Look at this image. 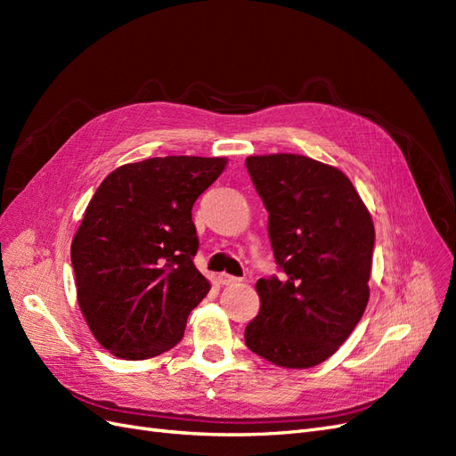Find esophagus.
I'll list each match as a JSON object with an SVG mask.
<instances>
[{"label":"esophagus","mask_w":456,"mask_h":456,"mask_svg":"<svg viewBox=\"0 0 456 456\" xmlns=\"http://www.w3.org/2000/svg\"><path fill=\"white\" fill-rule=\"evenodd\" d=\"M218 281H220V285H236V283H240L241 280H240V278H236V275L220 273V275H218Z\"/></svg>","instance_id":"esophagus-1"}]
</instances>
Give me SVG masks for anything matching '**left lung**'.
I'll return each mask as SVG.
<instances>
[{"label": "left lung", "instance_id": "8db88e82", "mask_svg": "<svg viewBox=\"0 0 456 456\" xmlns=\"http://www.w3.org/2000/svg\"><path fill=\"white\" fill-rule=\"evenodd\" d=\"M245 165L281 272L256 281L260 312L245 344L280 367H314L365 312L375 226L350 178L330 165L297 154L251 156Z\"/></svg>", "mask_w": 456, "mask_h": 456}]
</instances>
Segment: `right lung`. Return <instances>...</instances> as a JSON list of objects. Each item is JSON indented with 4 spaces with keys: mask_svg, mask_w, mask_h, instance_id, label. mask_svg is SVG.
I'll return each mask as SVG.
<instances>
[{
    "mask_svg": "<svg viewBox=\"0 0 456 456\" xmlns=\"http://www.w3.org/2000/svg\"><path fill=\"white\" fill-rule=\"evenodd\" d=\"M224 158L167 156L121 165L96 188L72 241L77 302L101 346L148 360L181 342L209 293L194 265L191 207Z\"/></svg>",
    "mask_w": 456,
    "mask_h": 456,
    "instance_id": "1",
    "label": "right lung"
}]
</instances>
